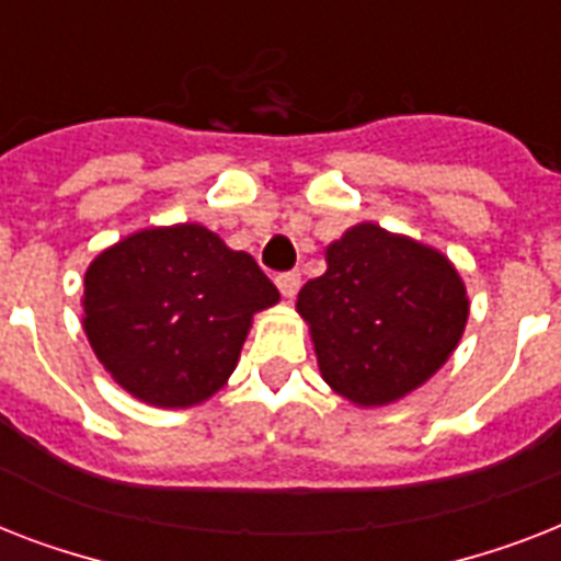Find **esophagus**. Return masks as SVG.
Masks as SVG:
<instances>
[{"instance_id":"34e87169","label":"esophagus","mask_w":561,"mask_h":561,"mask_svg":"<svg viewBox=\"0 0 561 561\" xmlns=\"http://www.w3.org/2000/svg\"><path fill=\"white\" fill-rule=\"evenodd\" d=\"M276 288L282 290V297L285 299H294L299 290V273L297 271L279 273V276H276Z\"/></svg>"}]
</instances>
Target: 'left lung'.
Returning a JSON list of instances; mask_svg holds the SVG:
<instances>
[{
    "label": "left lung",
    "mask_w": 561,
    "mask_h": 561,
    "mask_svg": "<svg viewBox=\"0 0 561 561\" xmlns=\"http://www.w3.org/2000/svg\"><path fill=\"white\" fill-rule=\"evenodd\" d=\"M323 381L355 408H383L431 381L469 323L451 259L373 220L325 247V273L297 297Z\"/></svg>",
    "instance_id": "obj_1"
}]
</instances>
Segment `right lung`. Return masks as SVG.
<instances>
[{
  "label": "right lung",
  "instance_id": "1",
  "mask_svg": "<svg viewBox=\"0 0 561 561\" xmlns=\"http://www.w3.org/2000/svg\"><path fill=\"white\" fill-rule=\"evenodd\" d=\"M279 302L255 259L203 224L130 232L83 273V332L113 381L153 408L209 401L253 317Z\"/></svg>",
  "mask_w": 561,
  "mask_h": 561
}]
</instances>
